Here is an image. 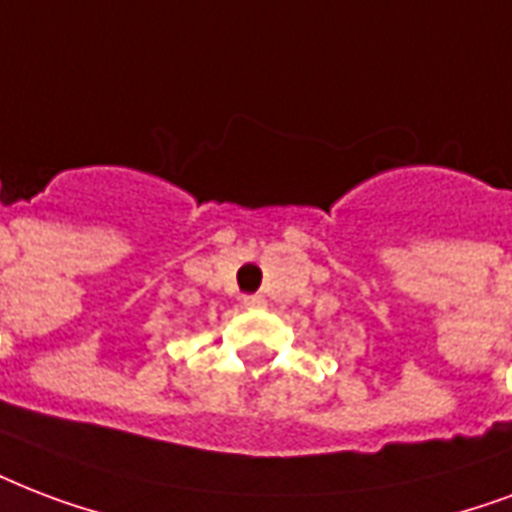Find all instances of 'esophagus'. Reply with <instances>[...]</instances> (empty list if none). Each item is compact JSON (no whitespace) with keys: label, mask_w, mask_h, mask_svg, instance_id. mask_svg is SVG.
<instances>
[{"label":"esophagus","mask_w":512,"mask_h":512,"mask_svg":"<svg viewBox=\"0 0 512 512\" xmlns=\"http://www.w3.org/2000/svg\"><path fill=\"white\" fill-rule=\"evenodd\" d=\"M244 306H247V308H263L265 298H263V295H249V298H244Z\"/></svg>","instance_id":"obj_1"}]
</instances>
